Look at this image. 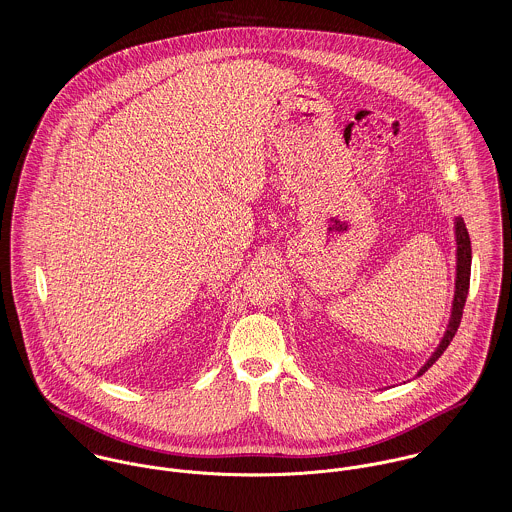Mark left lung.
Returning a JSON list of instances; mask_svg holds the SVG:
<instances>
[{"instance_id": "obj_1", "label": "left lung", "mask_w": 512, "mask_h": 512, "mask_svg": "<svg viewBox=\"0 0 512 512\" xmlns=\"http://www.w3.org/2000/svg\"><path fill=\"white\" fill-rule=\"evenodd\" d=\"M453 232H455V290H453V301H451V313H449L443 337L439 339L436 351L428 357V361L416 372L414 378L422 376L443 355V351L451 343V339L459 327L461 315H463V305L467 299L469 278H471V240H469V232H467L465 222L461 217L453 219Z\"/></svg>"}]
</instances>
